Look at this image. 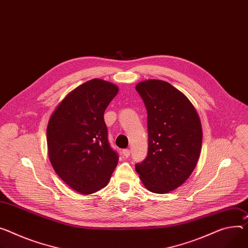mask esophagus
Masks as SVG:
<instances>
[{"label": "esophagus", "mask_w": 248, "mask_h": 248, "mask_svg": "<svg viewBox=\"0 0 248 248\" xmlns=\"http://www.w3.org/2000/svg\"><path fill=\"white\" fill-rule=\"evenodd\" d=\"M122 153H123V155H124L126 158H128V157L130 156V150H129V149H124V150L122 151Z\"/></svg>", "instance_id": "34e87169"}]
</instances>
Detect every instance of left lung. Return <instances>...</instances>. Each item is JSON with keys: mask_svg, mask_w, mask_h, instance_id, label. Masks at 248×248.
<instances>
[{"mask_svg": "<svg viewBox=\"0 0 248 248\" xmlns=\"http://www.w3.org/2000/svg\"><path fill=\"white\" fill-rule=\"evenodd\" d=\"M148 114V155L135 166L152 193L167 194L192 175L200 158L202 130L187 97L169 82L149 79L136 85Z\"/></svg>", "mask_w": 248, "mask_h": 248, "instance_id": "obj_1", "label": "left lung"}]
</instances>
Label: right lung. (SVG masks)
I'll list each match as a JSON object with an SVG mask.
<instances>
[{
    "mask_svg": "<svg viewBox=\"0 0 248 248\" xmlns=\"http://www.w3.org/2000/svg\"><path fill=\"white\" fill-rule=\"evenodd\" d=\"M118 90L102 79L86 81L69 92L49 118L46 141L51 166L68 186L82 195L104 187L118 164L103 116Z\"/></svg>",
    "mask_w": 248,
    "mask_h": 248,
    "instance_id": "obj_1",
    "label": "right lung"
}]
</instances>
